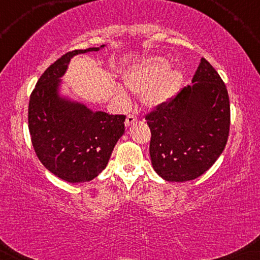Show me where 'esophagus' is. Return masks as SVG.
I'll return each mask as SVG.
<instances>
[{
	"mask_svg": "<svg viewBox=\"0 0 260 260\" xmlns=\"http://www.w3.org/2000/svg\"><path fill=\"white\" fill-rule=\"evenodd\" d=\"M137 120V117L133 115V113H130V115L126 116V119H125V126H130L133 125V124L136 122Z\"/></svg>",
	"mask_w": 260,
	"mask_h": 260,
	"instance_id": "1",
	"label": "esophagus"
}]
</instances>
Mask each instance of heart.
<instances>
[{"instance_id": "obj_1", "label": "heart", "mask_w": 260, "mask_h": 260, "mask_svg": "<svg viewBox=\"0 0 260 260\" xmlns=\"http://www.w3.org/2000/svg\"><path fill=\"white\" fill-rule=\"evenodd\" d=\"M182 83V73L179 70L168 69V62L161 58L145 61L126 77L125 84L135 93H144V102L150 106L165 104L179 91ZM118 98L127 102L126 94L118 91Z\"/></svg>"}]
</instances>
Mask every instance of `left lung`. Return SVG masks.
<instances>
[{
	"mask_svg": "<svg viewBox=\"0 0 260 260\" xmlns=\"http://www.w3.org/2000/svg\"><path fill=\"white\" fill-rule=\"evenodd\" d=\"M191 83L145 116L152 167L170 182L194 180L207 172L221 155L230 134L229 92L205 58Z\"/></svg>",
	"mask_w": 260,
	"mask_h": 260,
	"instance_id": "left-lung-1",
	"label": "left lung"
}]
</instances>
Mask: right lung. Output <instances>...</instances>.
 Instances as JSON below:
<instances>
[{
	"label": "right lung",
	"instance_id": "add662e5",
	"mask_svg": "<svg viewBox=\"0 0 260 260\" xmlns=\"http://www.w3.org/2000/svg\"><path fill=\"white\" fill-rule=\"evenodd\" d=\"M98 49H76L60 56L39 78L29 97L28 127L35 154L49 172L71 183L98 176L125 130L124 115L91 111L58 95L71 58Z\"/></svg>",
	"mask_w": 260,
	"mask_h": 260
}]
</instances>
